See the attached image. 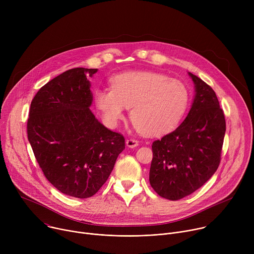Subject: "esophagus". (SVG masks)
I'll return each mask as SVG.
<instances>
[{
	"label": "esophagus",
	"instance_id": "34e87169",
	"mask_svg": "<svg viewBox=\"0 0 254 254\" xmlns=\"http://www.w3.org/2000/svg\"><path fill=\"white\" fill-rule=\"evenodd\" d=\"M126 144H127V147H128V148H135V147L138 146V140H136L134 138H128L126 141Z\"/></svg>",
	"mask_w": 254,
	"mask_h": 254
}]
</instances>
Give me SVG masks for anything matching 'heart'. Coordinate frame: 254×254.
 Returning a JSON list of instances; mask_svg holds the SVG:
<instances>
[{"label": "heart", "mask_w": 254, "mask_h": 254, "mask_svg": "<svg viewBox=\"0 0 254 254\" xmlns=\"http://www.w3.org/2000/svg\"><path fill=\"white\" fill-rule=\"evenodd\" d=\"M94 102L108 127H116L130 108L131 123L140 133L160 136L182 120L189 93L182 82L158 72L129 71L112 79V89H96Z\"/></svg>", "instance_id": "1"}]
</instances>
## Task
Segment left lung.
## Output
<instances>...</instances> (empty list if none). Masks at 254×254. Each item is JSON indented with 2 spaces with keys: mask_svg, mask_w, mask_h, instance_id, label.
Wrapping results in <instances>:
<instances>
[{
  "mask_svg": "<svg viewBox=\"0 0 254 254\" xmlns=\"http://www.w3.org/2000/svg\"><path fill=\"white\" fill-rule=\"evenodd\" d=\"M189 76L195 97L188 116L152 146L150 184L158 195L173 201L198 190L218 169L226 130L215 91L190 72Z\"/></svg>",
  "mask_w": 254,
  "mask_h": 254,
  "instance_id": "left-lung-1",
  "label": "left lung"
}]
</instances>
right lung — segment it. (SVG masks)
Instances as JSON below:
<instances>
[{
  "label": "right lung",
  "instance_id": "right-lung-1",
  "mask_svg": "<svg viewBox=\"0 0 254 254\" xmlns=\"http://www.w3.org/2000/svg\"><path fill=\"white\" fill-rule=\"evenodd\" d=\"M97 69L73 68L50 80L34 96L28 139L46 179L61 193L93 196L110 177L125 137L100 124L90 111L89 77Z\"/></svg>",
  "mask_w": 254,
  "mask_h": 254
}]
</instances>
